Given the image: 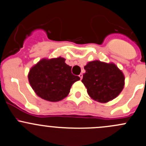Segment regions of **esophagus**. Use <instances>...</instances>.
I'll use <instances>...</instances> for the list:
<instances>
[{
    "label": "esophagus",
    "instance_id": "1",
    "mask_svg": "<svg viewBox=\"0 0 146 146\" xmlns=\"http://www.w3.org/2000/svg\"><path fill=\"white\" fill-rule=\"evenodd\" d=\"M79 76L80 77L81 79H82V78H83V74H80L79 75Z\"/></svg>",
    "mask_w": 146,
    "mask_h": 146
}]
</instances>
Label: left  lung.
<instances>
[{
  "label": "left lung",
  "instance_id": "obj_1",
  "mask_svg": "<svg viewBox=\"0 0 146 146\" xmlns=\"http://www.w3.org/2000/svg\"><path fill=\"white\" fill-rule=\"evenodd\" d=\"M82 82L88 94L94 100L107 103L115 98L122 91L124 76L115 64L95 60L84 67Z\"/></svg>",
  "mask_w": 146,
  "mask_h": 146
}]
</instances>
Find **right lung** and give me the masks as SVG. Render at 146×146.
<instances>
[{"instance_id": "1", "label": "right lung", "mask_w": 146, "mask_h": 146, "mask_svg": "<svg viewBox=\"0 0 146 146\" xmlns=\"http://www.w3.org/2000/svg\"><path fill=\"white\" fill-rule=\"evenodd\" d=\"M59 57L43 59L30 70L28 78L36 94L41 98L56 102L69 94L72 85L80 79L72 73V67Z\"/></svg>"}]
</instances>
